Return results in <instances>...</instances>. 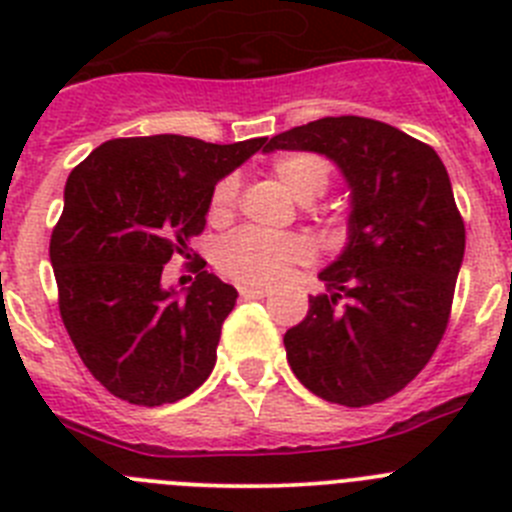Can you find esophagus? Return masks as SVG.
Segmentation results:
<instances>
[{
	"mask_svg": "<svg viewBox=\"0 0 512 512\" xmlns=\"http://www.w3.org/2000/svg\"><path fill=\"white\" fill-rule=\"evenodd\" d=\"M238 295H241L243 300H264V297H269V289L266 287H238Z\"/></svg>",
	"mask_w": 512,
	"mask_h": 512,
	"instance_id": "esophagus-1",
	"label": "esophagus"
}]
</instances>
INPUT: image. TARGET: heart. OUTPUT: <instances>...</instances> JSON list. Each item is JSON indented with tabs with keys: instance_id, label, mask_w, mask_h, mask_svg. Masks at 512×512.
<instances>
[{
	"instance_id": "1",
	"label": "heart",
	"mask_w": 512,
	"mask_h": 512,
	"mask_svg": "<svg viewBox=\"0 0 512 512\" xmlns=\"http://www.w3.org/2000/svg\"><path fill=\"white\" fill-rule=\"evenodd\" d=\"M271 174L279 187L297 202H312L328 192L330 166L318 153H284L271 164ZM241 184L235 176H225L215 184L207 205L212 225L228 223L238 207ZM312 259V246L302 235H271L256 228L235 230L215 248V266L238 284L269 287L279 282L289 269L307 264Z\"/></svg>"
}]
</instances>
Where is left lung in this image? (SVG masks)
Returning a JSON list of instances; mask_svg holds the SVG:
<instances>
[{
    "instance_id": "1",
    "label": "left lung",
    "mask_w": 512,
    "mask_h": 512,
    "mask_svg": "<svg viewBox=\"0 0 512 512\" xmlns=\"http://www.w3.org/2000/svg\"><path fill=\"white\" fill-rule=\"evenodd\" d=\"M315 151L351 187L348 243L320 271L325 295L284 333L312 395L364 408L413 382L449 325L464 220L428 143L369 117L341 115L279 133L266 151Z\"/></svg>"
}]
</instances>
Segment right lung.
<instances>
[{"mask_svg":"<svg viewBox=\"0 0 512 512\" xmlns=\"http://www.w3.org/2000/svg\"><path fill=\"white\" fill-rule=\"evenodd\" d=\"M264 146L266 138H115L69 174L51 235L58 310L84 366L120 400L156 408L210 377L238 292L197 253L187 295L161 287V277L174 256L192 259L189 241L205 230L215 184Z\"/></svg>","mask_w":512,"mask_h":512,"instance_id":"add662e5","label":"right lung"}]
</instances>
